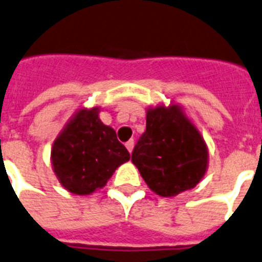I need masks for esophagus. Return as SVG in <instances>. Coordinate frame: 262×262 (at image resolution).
<instances>
[{
  "instance_id": "34e87169",
  "label": "esophagus",
  "mask_w": 262,
  "mask_h": 262,
  "mask_svg": "<svg viewBox=\"0 0 262 262\" xmlns=\"http://www.w3.org/2000/svg\"><path fill=\"white\" fill-rule=\"evenodd\" d=\"M125 146H126V149L129 150V153H132V150H133L134 147V141L133 140H129L126 144H125Z\"/></svg>"
}]
</instances>
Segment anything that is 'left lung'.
<instances>
[{
	"mask_svg": "<svg viewBox=\"0 0 262 262\" xmlns=\"http://www.w3.org/2000/svg\"><path fill=\"white\" fill-rule=\"evenodd\" d=\"M132 162L151 191L175 196L194 188L208 167L202 134L179 105H158L146 112V130L132 153Z\"/></svg>",
	"mask_w": 262,
	"mask_h": 262,
	"instance_id": "left-lung-1",
	"label": "left lung"
}]
</instances>
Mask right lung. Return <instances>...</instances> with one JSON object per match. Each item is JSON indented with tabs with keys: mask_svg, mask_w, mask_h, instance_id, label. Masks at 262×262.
Returning <instances> with one entry per match:
<instances>
[{
	"mask_svg": "<svg viewBox=\"0 0 262 262\" xmlns=\"http://www.w3.org/2000/svg\"><path fill=\"white\" fill-rule=\"evenodd\" d=\"M130 154L115 129L99 118V108H83L66 124L52 144L51 162L56 178L72 194L90 195L106 185Z\"/></svg>",
	"mask_w": 262,
	"mask_h": 262,
	"instance_id": "1",
	"label": "right lung"
}]
</instances>
